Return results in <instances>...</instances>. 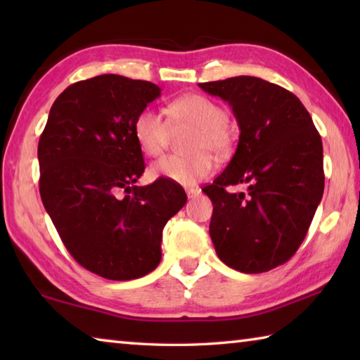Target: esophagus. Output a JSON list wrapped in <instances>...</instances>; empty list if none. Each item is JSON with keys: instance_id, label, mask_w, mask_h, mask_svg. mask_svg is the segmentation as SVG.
Listing matches in <instances>:
<instances>
[{"instance_id": "34e87169", "label": "esophagus", "mask_w": 360, "mask_h": 360, "mask_svg": "<svg viewBox=\"0 0 360 360\" xmlns=\"http://www.w3.org/2000/svg\"><path fill=\"white\" fill-rule=\"evenodd\" d=\"M200 193H202V191H200L198 187H191V188H187V197H188V198H195V197H198Z\"/></svg>"}]
</instances>
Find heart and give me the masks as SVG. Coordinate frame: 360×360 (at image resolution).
<instances>
[{
  "label": "heart",
  "mask_w": 360,
  "mask_h": 360,
  "mask_svg": "<svg viewBox=\"0 0 360 360\" xmlns=\"http://www.w3.org/2000/svg\"><path fill=\"white\" fill-rule=\"evenodd\" d=\"M168 120L173 125L195 129L188 150L191 155H167L154 163L152 174L182 186H192L212 172V158L225 157L233 148V135L227 125L229 114L208 96L191 94L174 100L168 106ZM160 112L146 108L133 122V136L139 150L148 157L160 155L167 148L169 124Z\"/></svg>",
  "instance_id": "obj_1"
}]
</instances>
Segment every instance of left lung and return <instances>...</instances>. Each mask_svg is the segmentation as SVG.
Listing matches in <instances>:
<instances>
[{"label":"left lung","instance_id":"1","mask_svg":"<svg viewBox=\"0 0 360 360\" xmlns=\"http://www.w3.org/2000/svg\"><path fill=\"white\" fill-rule=\"evenodd\" d=\"M198 85L227 101L240 125L235 155L203 187L217 257L241 273L273 270L300 248L324 193L319 133L302 101L276 84L236 76ZM238 184L248 188L231 194Z\"/></svg>","mask_w":360,"mask_h":360}]
</instances>
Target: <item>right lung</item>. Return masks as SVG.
<instances>
[{
    "label": "right lung",
    "mask_w": 360,
    "mask_h": 360,
    "mask_svg": "<svg viewBox=\"0 0 360 360\" xmlns=\"http://www.w3.org/2000/svg\"><path fill=\"white\" fill-rule=\"evenodd\" d=\"M160 92L119 75L76 82L53 101L39 138L47 214L77 264L112 281L141 278L160 264L163 227L187 202L167 178L136 186L146 167L133 122Z\"/></svg>",
    "instance_id": "right-lung-1"
}]
</instances>
